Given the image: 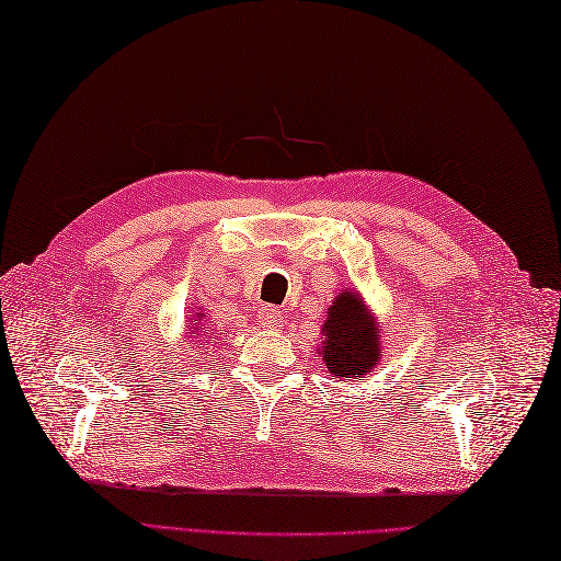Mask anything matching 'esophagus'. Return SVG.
<instances>
[{"label": "esophagus", "mask_w": 561, "mask_h": 561, "mask_svg": "<svg viewBox=\"0 0 561 561\" xmlns=\"http://www.w3.org/2000/svg\"><path fill=\"white\" fill-rule=\"evenodd\" d=\"M257 323L265 328V330H277L284 325V318L282 311L274 306H262L260 313H257Z\"/></svg>", "instance_id": "34e87169"}]
</instances>
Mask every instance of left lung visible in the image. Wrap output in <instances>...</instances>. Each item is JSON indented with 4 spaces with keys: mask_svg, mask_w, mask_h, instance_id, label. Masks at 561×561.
<instances>
[{
    "mask_svg": "<svg viewBox=\"0 0 561 561\" xmlns=\"http://www.w3.org/2000/svg\"><path fill=\"white\" fill-rule=\"evenodd\" d=\"M325 332L323 362L330 374L342 378H366L380 359L376 325L368 318L359 294L342 291L335 306H330Z\"/></svg>",
    "mask_w": 561,
    "mask_h": 561,
    "instance_id": "8db88e82",
    "label": "left lung"
}]
</instances>
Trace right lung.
Segmentation results:
<instances>
[{"mask_svg": "<svg viewBox=\"0 0 561 561\" xmlns=\"http://www.w3.org/2000/svg\"><path fill=\"white\" fill-rule=\"evenodd\" d=\"M195 335H197V332H195Z\"/></svg>", "mask_w": 561, "mask_h": 561, "instance_id": "obj_1", "label": "right lung"}]
</instances>
